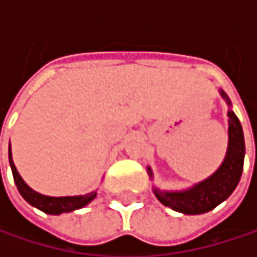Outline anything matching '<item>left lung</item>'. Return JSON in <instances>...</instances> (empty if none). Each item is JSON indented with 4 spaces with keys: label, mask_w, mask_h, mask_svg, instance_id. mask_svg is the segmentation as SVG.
Here are the masks:
<instances>
[{
    "label": "left lung",
    "mask_w": 257,
    "mask_h": 257,
    "mask_svg": "<svg viewBox=\"0 0 257 257\" xmlns=\"http://www.w3.org/2000/svg\"><path fill=\"white\" fill-rule=\"evenodd\" d=\"M220 95L226 99L228 105L231 107V101L226 96V93L220 90ZM228 117H229L228 150L219 170L214 174H211L208 179L199 181L198 184L186 190L168 192L155 187L153 189L155 196L165 207H170L183 214H202L211 211L213 208H216L219 204H222L225 199L231 196L242 174L245 144H244V134L241 123L232 110H228ZM147 170H149V176L153 177L150 167Z\"/></svg>",
    "instance_id": "obj_1"
}]
</instances>
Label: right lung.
<instances>
[{"label":"right lung","mask_w":257,"mask_h":257,"mask_svg":"<svg viewBox=\"0 0 257 257\" xmlns=\"http://www.w3.org/2000/svg\"><path fill=\"white\" fill-rule=\"evenodd\" d=\"M9 161H10V167H12V173H13V179L18 186V190L21 192V195L24 196L28 204H31L32 207L47 213V214H62V213H70L78 210L84 205H87L95 196L96 192H90L86 195H78V196H46L41 195L35 190H32L28 184H26L24 179L21 177V174L18 173L15 164H13V158H12V149L9 147Z\"/></svg>","instance_id":"obj_1"}]
</instances>
